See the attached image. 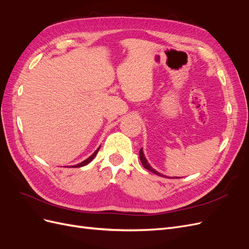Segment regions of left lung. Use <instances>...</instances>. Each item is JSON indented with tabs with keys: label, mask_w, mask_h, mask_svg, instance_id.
<instances>
[{
	"label": "left lung",
	"mask_w": 249,
	"mask_h": 249,
	"mask_svg": "<svg viewBox=\"0 0 249 249\" xmlns=\"http://www.w3.org/2000/svg\"><path fill=\"white\" fill-rule=\"evenodd\" d=\"M139 157H140V161H141V163H142V165H143V167H144L145 169L149 170L150 172L155 173V175H157V176H160V177H163V178H166V176H163L162 173L158 172L156 169H154L152 166H150L149 163H148V162H147V160H146V158H145L144 154H143V148H141V149H140V152H139Z\"/></svg>",
	"instance_id": "8db88e82"
}]
</instances>
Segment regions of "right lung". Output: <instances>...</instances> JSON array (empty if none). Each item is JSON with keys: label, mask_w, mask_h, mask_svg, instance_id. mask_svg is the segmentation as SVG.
I'll use <instances>...</instances> for the list:
<instances>
[{"label": "right lung", "mask_w": 249, "mask_h": 249, "mask_svg": "<svg viewBox=\"0 0 249 249\" xmlns=\"http://www.w3.org/2000/svg\"><path fill=\"white\" fill-rule=\"evenodd\" d=\"M100 147H101V146H100ZM99 149H100V148H97L91 156H90L89 158H87L86 160H84V161L79 163V164H77V165H73V166H70V167H82V166H85V165H87L88 163H90V162H91V161L94 159V157L96 156L97 152H99Z\"/></svg>", "instance_id": "1"}]
</instances>
